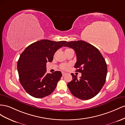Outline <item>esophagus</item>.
<instances>
[{
  "mask_svg": "<svg viewBox=\"0 0 125 125\" xmlns=\"http://www.w3.org/2000/svg\"><path fill=\"white\" fill-rule=\"evenodd\" d=\"M62 75L63 76H65V75H66V73H65V72H62Z\"/></svg>",
  "mask_w": 125,
  "mask_h": 125,
  "instance_id": "obj_1",
  "label": "esophagus"
}]
</instances>
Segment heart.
Here are the masks:
<instances>
[{"instance_id": "1", "label": "heart", "mask_w": 125, "mask_h": 125, "mask_svg": "<svg viewBox=\"0 0 125 125\" xmlns=\"http://www.w3.org/2000/svg\"><path fill=\"white\" fill-rule=\"evenodd\" d=\"M66 49V50H67ZM70 65V64H63L61 66V68L62 70H67L69 69Z\"/></svg>"}]
</instances>
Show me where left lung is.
Wrapping results in <instances>:
<instances>
[{
    "mask_svg": "<svg viewBox=\"0 0 125 125\" xmlns=\"http://www.w3.org/2000/svg\"><path fill=\"white\" fill-rule=\"evenodd\" d=\"M65 46L75 52L77 61L74 67L78 69L76 72L82 73L79 79L71 74L73 80L67 84L69 90L83 100L95 97L106 82L107 67L104 58L97 48L84 41H70Z\"/></svg>",
    "mask_w": 125,
    "mask_h": 125,
    "instance_id": "left-lung-1",
    "label": "left lung"
}]
</instances>
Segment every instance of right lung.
<instances>
[{
    "label": "right lung",
    "mask_w": 125,
    "mask_h": 125,
    "mask_svg": "<svg viewBox=\"0 0 125 125\" xmlns=\"http://www.w3.org/2000/svg\"><path fill=\"white\" fill-rule=\"evenodd\" d=\"M67 42L42 40L31 44L21 53L17 63L19 81L24 90L34 97L50 95L62 77L60 71L47 73L46 64Z\"/></svg>",
    "instance_id": "obj_1"
}]
</instances>
